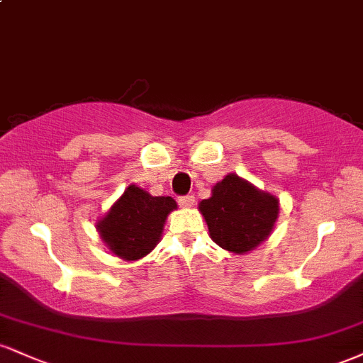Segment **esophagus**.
I'll return each instance as SVG.
<instances>
[{"label": "esophagus", "instance_id": "34e87169", "mask_svg": "<svg viewBox=\"0 0 363 363\" xmlns=\"http://www.w3.org/2000/svg\"><path fill=\"white\" fill-rule=\"evenodd\" d=\"M179 205L184 208L194 206V196H182V198H179Z\"/></svg>", "mask_w": 363, "mask_h": 363}]
</instances>
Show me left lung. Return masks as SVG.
I'll return each mask as SVG.
<instances>
[{
    "label": "left lung",
    "instance_id": "1",
    "mask_svg": "<svg viewBox=\"0 0 363 363\" xmlns=\"http://www.w3.org/2000/svg\"><path fill=\"white\" fill-rule=\"evenodd\" d=\"M211 240L234 254H247L272 235L280 201L237 174H227L198 205Z\"/></svg>",
    "mask_w": 363,
    "mask_h": 363
}]
</instances>
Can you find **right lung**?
Masks as SVG:
<instances>
[{"label": "right lung", "instance_id": "obj_1", "mask_svg": "<svg viewBox=\"0 0 363 363\" xmlns=\"http://www.w3.org/2000/svg\"><path fill=\"white\" fill-rule=\"evenodd\" d=\"M174 210L177 203L170 196H152L143 187L129 184L95 227L112 254L138 261L160 242L165 220Z\"/></svg>", "mask_w": 363, "mask_h": 363}]
</instances>
